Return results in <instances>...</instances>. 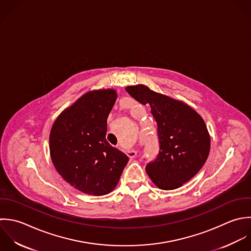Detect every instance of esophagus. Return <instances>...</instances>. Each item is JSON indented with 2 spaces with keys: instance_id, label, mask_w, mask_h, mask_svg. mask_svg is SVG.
<instances>
[{
  "instance_id": "34e87169",
  "label": "esophagus",
  "mask_w": 251,
  "mask_h": 251,
  "mask_svg": "<svg viewBox=\"0 0 251 251\" xmlns=\"http://www.w3.org/2000/svg\"><path fill=\"white\" fill-rule=\"evenodd\" d=\"M127 155L130 158H134L137 155V151H134V150H129V151H127Z\"/></svg>"
}]
</instances>
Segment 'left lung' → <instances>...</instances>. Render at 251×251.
<instances>
[{
  "label": "left lung",
  "instance_id": "1",
  "mask_svg": "<svg viewBox=\"0 0 251 251\" xmlns=\"http://www.w3.org/2000/svg\"><path fill=\"white\" fill-rule=\"evenodd\" d=\"M129 95L150 104L157 124L159 151L146 171L161 190H175L190 181L204 165L210 136L201 116L191 106L151 91L145 85L129 86Z\"/></svg>",
  "mask_w": 251,
  "mask_h": 251
}]
</instances>
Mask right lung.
Here are the masks:
<instances>
[{
    "label": "right lung",
    "instance_id": "add662e5",
    "mask_svg": "<svg viewBox=\"0 0 251 251\" xmlns=\"http://www.w3.org/2000/svg\"><path fill=\"white\" fill-rule=\"evenodd\" d=\"M116 98L112 89L85 94L60 113L50 133V153L56 171L88 195L112 192L129 160L105 139Z\"/></svg>",
    "mask_w": 251,
    "mask_h": 251
}]
</instances>
